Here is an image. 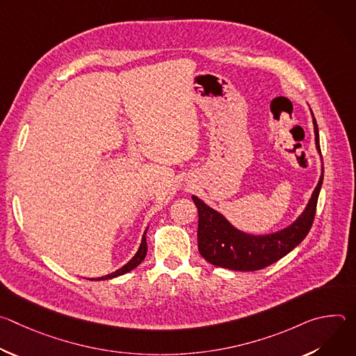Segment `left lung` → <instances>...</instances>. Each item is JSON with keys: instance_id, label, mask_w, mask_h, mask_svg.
Instances as JSON below:
<instances>
[{"instance_id": "obj_1", "label": "left lung", "mask_w": 356, "mask_h": 356, "mask_svg": "<svg viewBox=\"0 0 356 356\" xmlns=\"http://www.w3.org/2000/svg\"><path fill=\"white\" fill-rule=\"evenodd\" d=\"M313 124L316 147L321 155L318 127L314 115ZM323 179L324 168H321V176L312 198L296 221L280 231L265 235H252L239 231L221 213L207 206L198 197L191 195L198 210L197 239L200 255L211 265L239 272L259 270L277 262L307 236L316 217Z\"/></svg>"}]
</instances>
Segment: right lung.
<instances>
[{"instance_id": "1", "label": "right lung", "mask_w": 356, "mask_h": 356, "mask_svg": "<svg viewBox=\"0 0 356 356\" xmlns=\"http://www.w3.org/2000/svg\"><path fill=\"white\" fill-rule=\"evenodd\" d=\"M147 231V229H146ZM146 231L143 232V235H142V241H140V245H139V249L136 250V253L134 255V258L127 264V265H124L122 268H120L118 270H115V272H113V273H110V275H106V276H101V277H94V279H91V280H107V279H113V277H117V276H121V275H124V273H128V272H131L132 269H135L138 265H140V262L145 259V257H146V252H147V245H146Z\"/></svg>"}]
</instances>
